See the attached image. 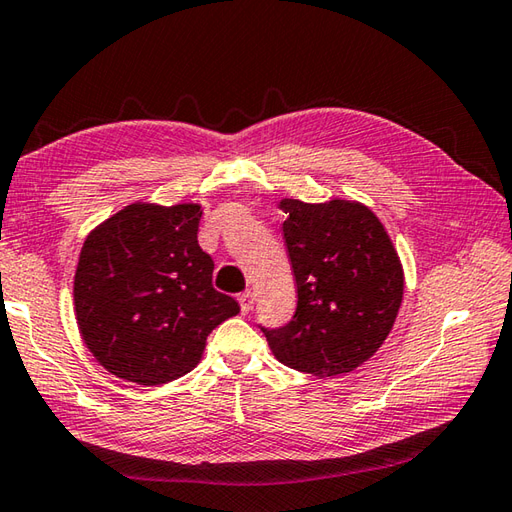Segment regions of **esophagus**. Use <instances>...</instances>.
Listing matches in <instances>:
<instances>
[{
	"instance_id": "1",
	"label": "esophagus",
	"mask_w": 512,
	"mask_h": 512,
	"mask_svg": "<svg viewBox=\"0 0 512 512\" xmlns=\"http://www.w3.org/2000/svg\"><path fill=\"white\" fill-rule=\"evenodd\" d=\"M254 291H245V294L238 296V302H241V311L243 314H249L254 309Z\"/></svg>"
}]
</instances>
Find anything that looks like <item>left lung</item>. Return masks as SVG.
Segmentation results:
<instances>
[{
	"mask_svg": "<svg viewBox=\"0 0 512 512\" xmlns=\"http://www.w3.org/2000/svg\"><path fill=\"white\" fill-rule=\"evenodd\" d=\"M283 236L298 287L296 314L263 329L274 356L316 378L367 362L393 329L404 271L387 229L367 205L283 198Z\"/></svg>",
	"mask_w": 512,
	"mask_h": 512,
	"instance_id": "8db88e82",
	"label": "left lung"
}]
</instances>
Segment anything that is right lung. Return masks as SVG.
I'll use <instances>...</instances> for the list:
<instances>
[{"label":"right lung","instance_id":"add662e5","mask_svg":"<svg viewBox=\"0 0 512 512\" xmlns=\"http://www.w3.org/2000/svg\"><path fill=\"white\" fill-rule=\"evenodd\" d=\"M198 203H132L83 241L75 314L92 356L117 378L156 387L190 373L205 340L241 307L212 285Z\"/></svg>","mask_w":512,"mask_h":512}]
</instances>
